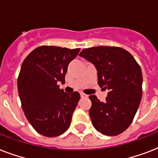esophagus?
<instances>
[{
	"mask_svg": "<svg viewBox=\"0 0 158 158\" xmlns=\"http://www.w3.org/2000/svg\"><path fill=\"white\" fill-rule=\"evenodd\" d=\"M80 97H81V98H87V97H88V95L84 94V93H80Z\"/></svg>",
	"mask_w": 158,
	"mask_h": 158,
	"instance_id": "obj_1",
	"label": "esophagus"
}]
</instances>
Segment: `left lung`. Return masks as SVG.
I'll use <instances>...</instances> for the list:
<instances>
[{"instance_id":"obj_1","label":"left lung","mask_w":158,"mask_h":158,"mask_svg":"<svg viewBox=\"0 0 158 158\" xmlns=\"http://www.w3.org/2000/svg\"><path fill=\"white\" fill-rule=\"evenodd\" d=\"M79 56L96 66L99 86L109 90L102 102L95 95L89 96L93 125L102 135H120L132 123L141 102L143 75L139 64L129 52L118 47L86 48Z\"/></svg>"}]
</instances>
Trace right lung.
Masks as SVG:
<instances>
[{
	"label": "right lung",
	"instance_id": "obj_1",
	"mask_svg": "<svg viewBox=\"0 0 158 158\" xmlns=\"http://www.w3.org/2000/svg\"><path fill=\"white\" fill-rule=\"evenodd\" d=\"M80 49L41 46L27 56L19 74L18 92L28 122L40 135L56 137L68 130L80 95L64 93L58 82L64 83L69 62Z\"/></svg>",
	"mask_w": 158,
	"mask_h": 158
}]
</instances>
